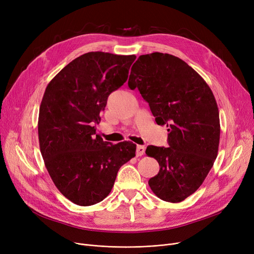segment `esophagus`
<instances>
[{
    "label": "esophagus",
    "instance_id": "34e87169",
    "mask_svg": "<svg viewBox=\"0 0 254 254\" xmlns=\"http://www.w3.org/2000/svg\"><path fill=\"white\" fill-rule=\"evenodd\" d=\"M144 152H145V147H144V146H141V145L137 146V149H136V155L137 156L143 155Z\"/></svg>",
    "mask_w": 254,
    "mask_h": 254
}]
</instances>
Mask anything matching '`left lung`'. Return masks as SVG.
Here are the masks:
<instances>
[{"label": "left lung", "instance_id": "1", "mask_svg": "<svg viewBox=\"0 0 254 254\" xmlns=\"http://www.w3.org/2000/svg\"><path fill=\"white\" fill-rule=\"evenodd\" d=\"M128 87L138 88L158 126L167 125L170 147L148 146L159 172L148 184L163 201L179 203L195 192L218 153L219 111L205 80L169 53L140 56L130 69Z\"/></svg>", "mask_w": 254, "mask_h": 254}]
</instances>
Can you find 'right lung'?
I'll list each match as a JSON object with an SVG mask.
<instances>
[{
    "mask_svg": "<svg viewBox=\"0 0 254 254\" xmlns=\"http://www.w3.org/2000/svg\"><path fill=\"white\" fill-rule=\"evenodd\" d=\"M136 56L87 52L48 83L40 105L39 145L49 175L64 196L91 206L108 195L136 144H110L96 135L109 95L124 85Z\"/></svg>",
    "mask_w": 254,
    "mask_h": 254,
    "instance_id": "right-lung-1",
    "label": "right lung"
}]
</instances>
